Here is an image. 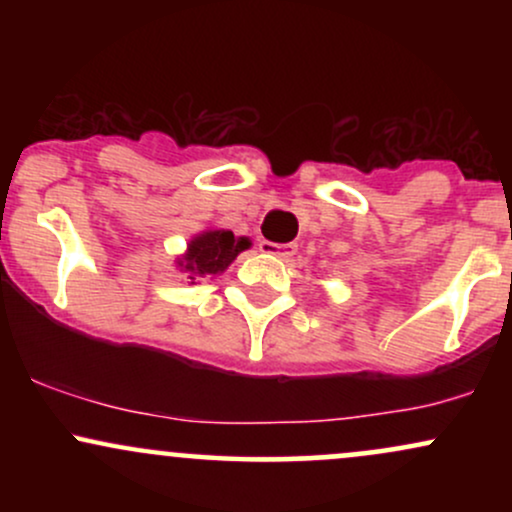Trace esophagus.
I'll list each match as a JSON object with an SVG mask.
<instances>
[{"instance_id": "1", "label": "esophagus", "mask_w": 512, "mask_h": 512, "mask_svg": "<svg viewBox=\"0 0 512 512\" xmlns=\"http://www.w3.org/2000/svg\"><path fill=\"white\" fill-rule=\"evenodd\" d=\"M260 250L274 257H291L296 252L293 243H272V240H260Z\"/></svg>"}]
</instances>
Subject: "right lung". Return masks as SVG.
I'll return each instance as SVG.
<instances>
[{
  "label": "right lung",
  "mask_w": 512,
  "mask_h": 512,
  "mask_svg": "<svg viewBox=\"0 0 512 512\" xmlns=\"http://www.w3.org/2000/svg\"><path fill=\"white\" fill-rule=\"evenodd\" d=\"M248 248V238H236L231 231H207L192 240L182 267H185V272L199 276L219 274ZM190 279H195V276H190Z\"/></svg>",
  "instance_id": "1"
}]
</instances>
